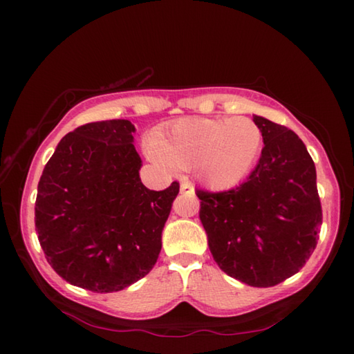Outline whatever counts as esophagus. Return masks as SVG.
Segmentation results:
<instances>
[{
    "label": "esophagus",
    "mask_w": 354,
    "mask_h": 354,
    "mask_svg": "<svg viewBox=\"0 0 354 354\" xmlns=\"http://www.w3.org/2000/svg\"><path fill=\"white\" fill-rule=\"evenodd\" d=\"M179 190H181L183 195H190V196L195 195V187L190 183H187V181L181 183V187H179Z\"/></svg>",
    "instance_id": "obj_1"
}]
</instances>
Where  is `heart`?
Masks as SVG:
<instances>
[{
	"label": "heart",
	"mask_w": 354,
	"mask_h": 354,
	"mask_svg": "<svg viewBox=\"0 0 354 354\" xmlns=\"http://www.w3.org/2000/svg\"><path fill=\"white\" fill-rule=\"evenodd\" d=\"M262 147V129L250 118H183L154 136L148 154L167 169L194 167L207 187L230 189L250 175Z\"/></svg>",
	"instance_id": "heart-1"
}]
</instances>
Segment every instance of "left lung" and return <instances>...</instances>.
Masks as SVG:
<instances>
[{
	"mask_svg": "<svg viewBox=\"0 0 354 354\" xmlns=\"http://www.w3.org/2000/svg\"><path fill=\"white\" fill-rule=\"evenodd\" d=\"M263 148L239 187L196 190L200 220L217 266L253 287H272L298 273L314 253L322 225L315 165L292 129L253 115Z\"/></svg>",
	"mask_w": 354,
	"mask_h": 354,
	"instance_id": "8db88e82",
	"label": "left lung"
}]
</instances>
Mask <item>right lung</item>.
Instances as JSON below:
<instances>
[{
  "label": "right lung",
  "instance_id": "right-lung-1",
  "mask_svg": "<svg viewBox=\"0 0 354 354\" xmlns=\"http://www.w3.org/2000/svg\"><path fill=\"white\" fill-rule=\"evenodd\" d=\"M129 120L87 123L59 142L41 173L35 231L59 277L107 293L137 283L154 267L162 230L179 192L142 184V159Z\"/></svg>",
  "mask_w": 354,
  "mask_h": 354
}]
</instances>
